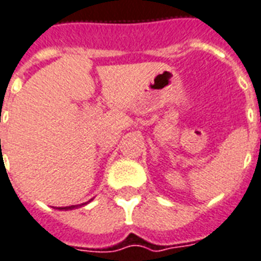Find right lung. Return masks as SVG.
Here are the masks:
<instances>
[{"mask_svg": "<svg viewBox=\"0 0 261 261\" xmlns=\"http://www.w3.org/2000/svg\"><path fill=\"white\" fill-rule=\"evenodd\" d=\"M72 206H65V207H60V209H71Z\"/></svg>", "mask_w": 261, "mask_h": 261, "instance_id": "right-lung-1", "label": "right lung"}]
</instances>
